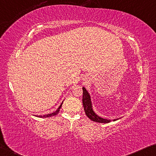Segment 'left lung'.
I'll list each match as a JSON object with an SVG mask.
<instances>
[{"label":"left lung","mask_w":156,"mask_h":156,"mask_svg":"<svg viewBox=\"0 0 156 156\" xmlns=\"http://www.w3.org/2000/svg\"><path fill=\"white\" fill-rule=\"evenodd\" d=\"M82 89H83L82 102H83V109H84L86 116L91 120V121L98 122V123H108L112 121H115L120 119L119 118V119H115L113 120H110V119H103L102 117L98 116V115L94 112V110H93V104L91 101V98H90V93L88 92V90L86 89L85 87H83Z\"/></svg>","instance_id":"8db88e82"}]
</instances>
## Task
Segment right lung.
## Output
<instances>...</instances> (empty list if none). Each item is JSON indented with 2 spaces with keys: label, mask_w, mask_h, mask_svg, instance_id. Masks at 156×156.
I'll return each instance as SVG.
<instances>
[{
  "label": "right lung",
  "mask_w": 156,
  "mask_h": 156,
  "mask_svg": "<svg viewBox=\"0 0 156 156\" xmlns=\"http://www.w3.org/2000/svg\"><path fill=\"white\" fill-rule=\"evenodd\" d=\"M63 102H62V103L61 104V105H60V106L58 107V108L57 109L55 112H52L51 114H46V115H43V116H35L39 117V118H47V117H51V116H56V114H58V112H59V111H60V109H61V106H62V105H63Z\"/></svg>",
  "instance_id": "right-lung-1"
}]
</instances>
